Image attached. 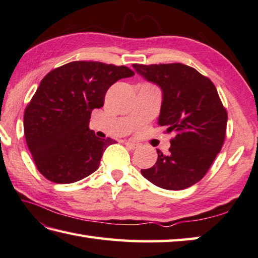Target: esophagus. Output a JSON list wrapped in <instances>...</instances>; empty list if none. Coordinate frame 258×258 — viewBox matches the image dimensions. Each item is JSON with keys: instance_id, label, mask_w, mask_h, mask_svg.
I'll list each match as a JSON object with an SVG mask.
<instances>
[{"instance_id": "obj_1", "label": "esophagus", "mask_w": 258, "mask_h": 258, "mask_svg": "<svg viewBox=\"0 0 258 258\" xmlns=\"http://www.w3.org/2000/svg\"><path fill=\"white\" fill-rule=\"evenodd\" d=\"M124 143H125L126 147L130 148V149H132V150H134V149H137V148H138V144H137V143H134V142H132V141H125Z\"/></svg>"}]
</instances>
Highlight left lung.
Returning <instances> with one entry per match:
<instances>
[{"label":"left lung","mask_w":258,"mask_h":258,"mask_svg":"<svg viewBox=\"0 0 258 258\" xmlns=\"http://www.w3.org/2000/svg\"><path fill=\"white\" fill-rule=\"evenodd\" d=\"M137 72L162 89L158 125L175 132L169 153L158 150L156 165L141 174L163 189L179 190L207 175L226 139L227 110L208 77L181 63L133 64Z\"/></svg>","instance_id":"1"}]
</instances>
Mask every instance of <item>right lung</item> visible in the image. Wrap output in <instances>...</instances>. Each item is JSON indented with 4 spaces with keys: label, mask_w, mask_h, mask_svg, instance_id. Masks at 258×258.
I'll return each mask as SVG.
<instances>
[{
    "label": "right lung",
    "mask_w": 258,
    "mask_h": 258,
    "mask_svg": "<svg viewBox=\"0 0 258 258\" xmlns=\"http://www.w3.org/2000/svg\"><path fill=\"white\" fill-rule=\"evenodd\" d=\"M134 76L130 68L76 60L46 74L25 109L23 128L37 169L56 184H71L99 168L116 141L89 128L92 110L104 106L108 89Z\"/></svg>",
    "instance_id": "1"
}]
</instances>
